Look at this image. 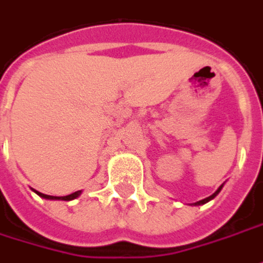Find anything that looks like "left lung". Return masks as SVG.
<instances>
[{"mask_svg": "<svg viewBox=\"0 0 263 263\" xmlns=\"http://www.w3.org/2000/svg\"><path fill=\"white\" fill-rule=\"evenodd\" d=\"M221 189H222V185H221V186H219V188L216 189V192H215V194H212V195L208 196V198H205V199H202V201L196 202L195 205H202V203H206V202L211 201V199H214L215 196H216V195H218V194H219V192H221Z\"/></svg>", "mask_w": 263, "mask_h": 263, "instance_id": "8db88e82", "label": "left lung"}]
</instances>
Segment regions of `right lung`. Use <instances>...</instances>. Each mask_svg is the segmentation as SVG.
<instances>
[{
    "label": "right lung",
    "mask_w": 263,
    "mask_h": 263,
    "mask_svg": "<svg viewBox=\"0 0 263 263\" xmlns=\"http://www.w3.org/2000/svg\"><path fill=\"white\" fill-rule=\"evenodd\" d=\"M36 194L41 196V198H45V199H64V201H71V199H75L77 196H80L81 191L72 192L71 195H67V196H51V195H45V194H41V192H36Z\"/></svg>",
    "instance_id": "obj_1"
}]
</instances>
